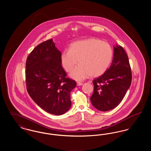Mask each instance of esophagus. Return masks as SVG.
Listing matches in <instances>:
<instances>
[{"label": "esophagus", "mask_w": 151, "mask_h": 151, "mask_svg": "<svg viewBox=\"0 0 151 151\" xmlns=\"http://www.w3.org/2000/svg\"><path fill=\"white\" fill-rule=\"evenodd\" d=\"M83 84L82 83H81V82H78L77 83V86H82Z\"/></svg>", "instance_id": "esophagus-1"}]
</instances>
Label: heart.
Instances as JSON below:
<instances>
[{
    "label": "heart",
    "mask_w": 151,
    "mask_h": 151,
    "mask_svg": "<svg viewBox=\"0 0 151 151\" xmlns=\"http://www.w3.org/2000/svg\"><path fill=\"white\" fill-rule=\"evenodd\" d=\"M113 50L106 42L96 38H89L72 43L70 50H65L60 61L65 71L70 72L72 79L81 81L89 75L98 77L108 70L113 58Z\"/></svg>",
    "instance_id": "heart-1"
}]
</instances>
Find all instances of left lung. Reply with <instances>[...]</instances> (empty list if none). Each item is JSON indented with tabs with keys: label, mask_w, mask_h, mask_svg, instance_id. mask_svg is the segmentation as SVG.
I'll return each mask as SVG.
<instances>
[{
	"label": "left lung",
	"mask_w": 151,
	"mask_h": 151,
	"mask_svg": "<svg viewBox=\"0 0 151 151\" xmlns=\"http://www.w3.org/2000/svg\"><path fill=\"white\" fill-rule=\"evenodd\" d=\"M132 73L127 55L121 46L114 47L112 63L103 75L94 79L91 101L94 107L106 111L116 107L131 86Z\"/></svg>",
	"instance_id": "8db88e82"
}]
</instances>
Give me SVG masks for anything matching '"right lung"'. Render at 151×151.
<instances>
[{
	"mask_svg": "<svg viewBox=\"0 0 151 151\" xmlns=\"http://www.w3.org/2000/svg\"><path fill=\"white\" fill-rule=\"evenodd\" d=\"M61 52L50 39L39 44L26 61L25 81L29 96L46 111L55 115L67 112L71 105L70 93L76 86L66 78Z\"/></svg>",
	"mask_w": 151,
	"mask_h": 151,
	"instance_id": "right-lung-1",
	"label": "right lung"
}]
</instances>
